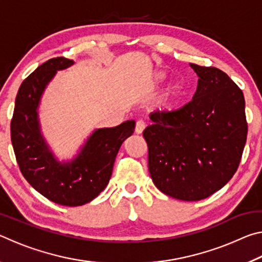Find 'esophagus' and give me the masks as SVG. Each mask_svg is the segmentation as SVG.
<instances>
[{"label": "esophagus", "instance_id": "34e87169", "mask_svg": "<svg viewBox=\"0 0 262 262\" xmlns=\"http://www.w3.org/2000/svg\"><path fill=\"white\" fill-rule=\"evenodd\" d=\"M144 128H145V123L143 121H142V120L137 121L136 122V127H135V133H136L137 135H140V134H142V133H143Z\"/></svg>", "mask_w": 262, "mask_h": 262}]
</instances>
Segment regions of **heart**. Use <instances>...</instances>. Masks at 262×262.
<instances>
[{
    "instance_id": "1",
    "label": "heart",
    "mask_w": 262,
    "mask_h": 262,
    "mask_svg": "<svg viewBox=\"0 0 262 262\" xmlns=\"http://www.w3.org/2000/svg\"><path fill=\"white\" fill-rule=\"evenodd\" d=\"M167 78V74L165 72H163V70H159V72L155 73L151 79H150V84H151L152 88H157L159 85H162V84L166 81ZM184 86L183 84L180 83H173L171 84L170 88L167 89V92H166V99H173V98H178L181 95L184 94Z\"/></svg>"
}]
</instances>
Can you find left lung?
Segmentation results:
<instances>
[{"label": "left lung", "instance_id": "obj_1", "mask_svg": "<svg viewBox=\"0 0 262 262\" xmlns=\"http://www.w3.org/2000/svg\"><path fill=\"white\" fill-rule=\"evenodd\" d=\"M198 75L193 99L171 112L149 115L143 132L149 172L168 196L199 201L236 173L247 137L243 91L222 70L189 63Z\"/></svg>", "mask_w": 262, "mask_h": 262}]
</instances>
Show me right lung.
Listing matches in <instances>:
<instances>
[{
	"mask_svg": "<svg viewBox=\"0 0 262 262\" xmlns=\"http://www.w3.org/2000/svg\"><path fill=\"white\" fill-rule=\"evenodd\" d=\"M73 64V60L54 57L39 66L19 86L10 126L12 147L24 178L48 200L68 207L85 205L103 192L119 149L135 128L134 120L98 128L70 161L57 159L41 133L39 105L56 73Z\"/></svg>",
	"mask_w": 262,
	"mask_h": 262,
	"instance_id": "obj_1",
	"label": "right lung"
}]
</instances>
